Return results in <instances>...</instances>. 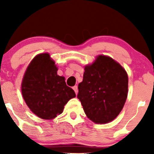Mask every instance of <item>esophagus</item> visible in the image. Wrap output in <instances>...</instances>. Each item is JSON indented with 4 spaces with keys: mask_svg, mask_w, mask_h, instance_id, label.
<instances>
[{
    "mask_svg": "<svg viewBox=\"0 0 154 154\" xmlns=\"http://www.w3.org/2000/svg\"><path fill=\"white\" fill-rule=\"evenodd\" d=\"M73 90H74V91H75V93L77 94H78V86H77V85L73 86Z\"/></svg>",
    "mask_w": 154,
    "mask_h": 154,
    "instance_id": "obj_1",
    "label": "esophagus"
}]
</instances>
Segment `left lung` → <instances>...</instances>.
<instances>
[{"instance_id": "left-lung-1", "label": "left lung", "mask_w": 154, "mask_h": 154, "mask_svg": "<svg viewBox=\"0 0 154 154\" xmlns=\"http://www.w3.org/2000/svg\"><path fill=\"white\" fill-rule=\"evenodd\" d=\"M78 88L77 97L88 119L95 123H106L123 108L128 96V74L113 59L100 55L85 67Z\"/></svg>"}]
</instances>
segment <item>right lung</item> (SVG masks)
Here are the masks:
<instances>
[{"instance_id":"obj_1","label":"right lung","mask_w":154,"mask_h":154,"mask_svg":"<svg viewBox=\"0 0 154 154\" xmlns=\"http://www.w3.org/2000/svg\"><path fill=\"white\" fill-rule=\"evenodd\" d=\"M48 53L31 61L22 83L24 100L32 112L43 119H52L62 113L65 104L75 97Z\"/></svg>"}]
</instances>
